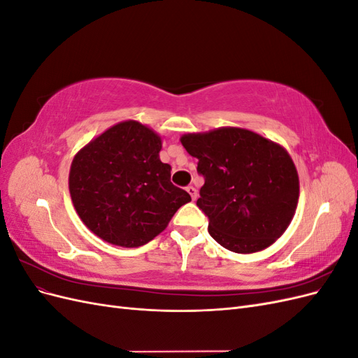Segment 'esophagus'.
<instances>
[{"label": "esophagus", "mask_w": 358, "mask_h": 358, "mask_svg": "<svg viewBox=\"0 0 358 358\" xmlns=\"http://www.w3.org/2000/svg\"><path fill=\"white\" fill-rule=\"evenodd\" d=\"M187 191L189 192V196H191V199L192 200H197V197H199V192H197V189L194 188L192 185H189V187H187Z\"/></svg>", "instance_id": "obj_1"}]
</instances>
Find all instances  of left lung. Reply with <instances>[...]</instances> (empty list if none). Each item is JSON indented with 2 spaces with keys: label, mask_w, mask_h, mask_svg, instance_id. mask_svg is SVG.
<instances>
[{
  "label": "left lung",
  "mask_w": 358,
  "mask_h": 358,
  "mask_svg": "<svg viewBox=\"0 0 358 358\" xmlns=\"http://www.w3.org/2000/svg\"><path fill=\"white\" fill-rule=\"evenodd\" d=\"M204 185L197 200L209 234L237 254L272 245L294 216L299 176L287 150L242 128H220L180 138Z\"/></svg>",
  "instance_id": "1"
}]
</instances>
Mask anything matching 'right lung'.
Masks as SVG:
<instances>
[{
    "label": "right lung",
    "instance_id": "1",
    "mask_svg": "<svg viewBox=\"0 0 358 358\" xmlns=\"http://www.w3.org/2000/svg\"><path fill=\"white\" fill-rule=\"evenodd\" d=\"M161 138L127 121L104 131L74 157L70 194L88 229L103 241L136 248L152 241L191 196L170 182L159 159Z\"/></svg>",
    "mask_w": 358,
    "mask_h": 358
}]
</instances>
